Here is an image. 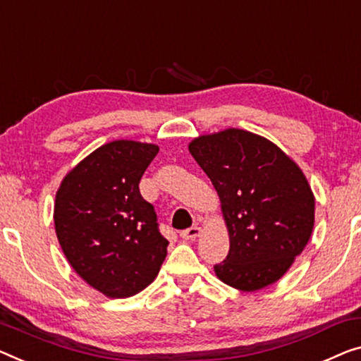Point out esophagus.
<instances>
[{"mask_svg": "<svg viewBox=\"0 0 361 361\" xmlns=\"http://www.w3.org/2000/svg\"><path fill=\"white\" fill-rule=\"evenodd\" d=\"M202 233V228L197 227V225H195V227L188 228V230H183V232L180 233V236L183 240H196L197 236H201Z\"/></svg>", "mask_w": 361, "mask_h": 361, "instance_id": "obj_1", "label": "esophagus"}]
</instances>
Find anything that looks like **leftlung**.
I'll return each mask as SVG.
<instances>
[{"label":"left lung","instance_id":"left-lung-1","mask_svg":"<svg viewBox=\"0 0 361 361\" xmlns=\"http://www.w3.org/2000/svg\"><path fill=\"white\" fill-rule=\"evenodd\" d=\"M188 149L217 191L230 251L214 266L224 283L256 292L282 279L308 245L314 195L298 164L259 134H202Z\"/></svg>","mask_w":361,"mask_h":361}]
</instances>
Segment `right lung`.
<instances>
[{"mask_svg":"<svg viewBox=\"0 0 361 361\" xmlns=\"http://www.w3.org/2000/svg\"><path fill=\"white\" fill-rule=\"evenodd\" d=\"M157 144L106 142L73 166L56 191L53 220L74 272L109 298L142 292L159 276L166 241L139 181Z\"/></svg>","mask_w":361,"mask_h":361,"instance_id":"right-lung-1","label":"right lung"}]
</instances>
